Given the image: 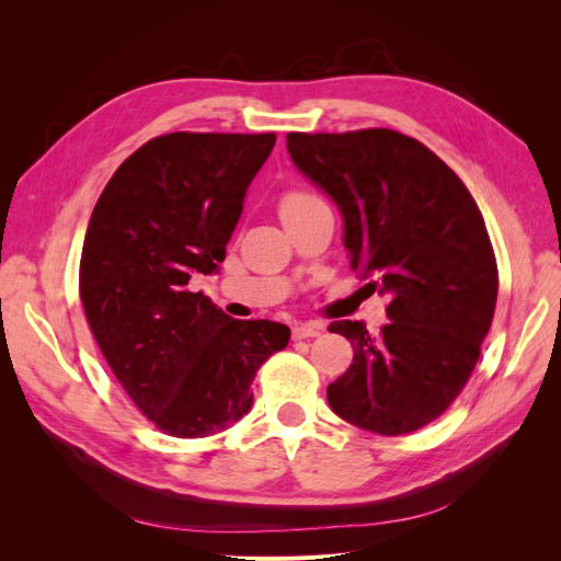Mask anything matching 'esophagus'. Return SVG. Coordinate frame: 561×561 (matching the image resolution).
I'll return each instance as SVG.
<instances>
[{
    "label": "esophagus",
    "instance_id": "1",
    "mask_svg": "<svg viewBox=\"0 0 561 561\" xmlns=\"http://www.w3.org/2000/svg\"><path fill=\"white\" fill-rule=\"evenodd\" d=\"M322 330H325V325L318 320H309V322H297V325L293 328V336L295 339H309V336H318Z\"/></svg>",
    "mask_w": 561,
    "mask_h": 561
}]
</instances>
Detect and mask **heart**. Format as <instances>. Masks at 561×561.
Masks as SVG:
<instances>
[{"mask_svg":"<svg viewBox=\"0 0 561 561\" xmlns=\"http://www.w3.org/2000/svg\"><path fill=\"white\" fill-rule=\"evenodd\" d=\"M311 201H318V196H313L309 192H287L280 198V213L299 208V206H307V203H311Z\"/></svg>","mask_w":561,"mask_h":561,"instance_id":"b5f03b06","label":"heart"}]
</instances>
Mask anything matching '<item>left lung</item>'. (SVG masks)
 <instances>
[{
    "label": "left lung",
    "mask_w": 561,
    "mask_h": 561,
    "mask_svg": "<svg viewBox=\"0 0 561 561\" xmlns=\"http://www.w3.org/2000/svg\"><path fill=\"white\" fill-rule=\"evenodd\" d=\"M287 151L342 213L351 268L390 297L381 334L360 320L328 328L353 344L328 386L332 412L379 435L428 426L470 379L496 309L478 203L426 145L390 128L287 133Z\"/></svg>",
    "instance_id": "8db88e82"
}]
</instances>
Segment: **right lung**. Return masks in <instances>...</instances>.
<instances>
[{
  "mask_svg": "<svg viewBox=\"0 0 561 561\" xmlns=\"http://www.w3.org/2000/svg\"><path fill=\"white\" fill-rule=\"evenodd\" d=\"M274 133H168L116 168L87 229L79 295L95 342L138 410L173 437L229 428L290 328L236 320L192 293L215 274Z\"/></svg>",
  "mask_w": 561,
  "mask_h": 561,
  "instance_id": "right-lung-1",
  "label": "right lung"
}]
</instances>
